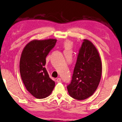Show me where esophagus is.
<instances>
[{"mask_svg": "<svg viewBox=\"0 0 122 122\" xmlns=\"http://www.w3.org/2000/svg\"><path fill=\"white\" fill-rule=\"evenodd\" d=\"M57 82H61V78H58V79H57Z\"/></svg>", "mask_w": 122, "mask_h": 122, "instance_id": "obj_1", "label": "esophagus"}]
</instances>
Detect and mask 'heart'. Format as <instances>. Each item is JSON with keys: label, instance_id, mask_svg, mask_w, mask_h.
<instances>
[{"label": "heart", "instance_id": "b5f03b06", "mask_svg": "<svg viewBox=\"0 0 122 122\" xmlns=\"http://www.w3.org/2000/svg\"><path fill=\"white\" fill-rule=\"evenodd\" d=\"M64 47L65 49H69L71 48V46H72V43L70 41H65L64 43Z\"/></svg>", "mask_w": 122, "mask_h": 122}]
</instances>
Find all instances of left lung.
I'll return each instance as SVG.
<instances>
[{
  "label": "left lung",
  "mask_w": 122,
  "mask_h": 122,
  "mask_svg": "<svg viewBox=\"0 0 122 122\" xmlns=\"http://www.w3.org/2000/svg\"><path fill=\"white\" fill-rule=\"evenodd\" d=\"M102 75V63L97 49L89 40L85 39L79 49L70 84L69 94L78 100L89 98L96 90Z\"/></svg>",
  "instance_id": "8db88e82"
}]
</instances>
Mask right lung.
Here are the masks:
<instances>
[{
  "instance_id": "add662e5",
  "label": "right lung",
  "mask_w": 122,
  "mask_h": 122,
  "mask_svg": "<svg viewBox=\"0 0 122 122\" xmlns=\"http://www.w3.org/2000/svg\"><path fill=\"white\" fill-rule=\"evenodd\" d=\"M57 40H35L26 45L20 60L21 77L27 90L35 97L45 98L52 93L55 82L49 76L46 58Z\"/></svg>"
}]
</instances>
